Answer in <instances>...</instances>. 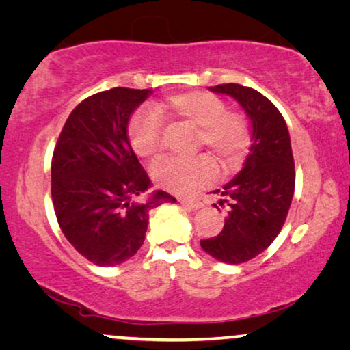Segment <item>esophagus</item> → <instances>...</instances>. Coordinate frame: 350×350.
<instances>
[{
	"mask_svg": "<svg viewBox=\"0 0 350 350\" xmlns=\"http://www.w3.org/2000/svg\"><path fill=\"white\" fill-rule=\"evenodd\" d=\"M178 202L181 204V205H185V207H189V208H193V210H199V208H202V202H200V200H194V199H185V198H181V199H178Z\"/></svg>",
	"mask_w": 350,
	"mask_h": 350,
	"instance_id": "1",
	"label": "esophagus"
}]
</instances>
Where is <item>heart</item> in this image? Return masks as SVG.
<instances>
[{"instance_id": "obj_1", "label": "heart", "mask_w": 350, "mask_h": 350, "mask_svg": "<svg viewBox=\"0 0 350 350\" xmlns=\"http://www.w3.org/2000/svg\"><path fill=\"white\" fill-rule=\"evenodd\" d=\"M161 116L194 129L196 150H207L224 172L241 162L250 142L248 121L242 113L229 111L223 98L212 92L191 90L170 95L152 109L138 111L129 122V142L143 159L156 157L164 146ZM151 175L172 193L193 194L212 183L215 167L205 156L191 159L167 157L152 164Z\"/></svg>"}]
</instances>
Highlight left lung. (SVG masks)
Wrapping results in <instances>:
<instances>
[{
    "label": "left lung",
    "mask_w": 350,
    "mask_h": 350,
    "mask_svg": "<svg viewBox=\"0 0 350 350\" xmlns=\"http://www.w3.org/2000/svg\"><path fill=\"white\" fill-rule=\"evenodd\" d=\"M210 90L236 98L253 132L241 174L217 191L223 196L218 204L228 205L223 231L200 241V247L215 260L241 265L265 252L284 226L295 193L293 152L285 119L269 98L234 83Z\"/></svg>",
    "instance_id": "left-lung-1"
}]
</instances>
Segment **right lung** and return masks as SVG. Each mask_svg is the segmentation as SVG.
Returning <instances> with one entry per match:
<instances>
[{"mask_svg": "<svg viewBox=\"0 0 350 350\" xmlns=\"http://www.w3.org/2000/svg\"><path fill=\"white\" fill-rule=\"evenodd\" d=\"M150 89L114 88L83 100L66 119L51 165V194L66 241L97 266H116L143 245L150 210L174 196L151 186L133 152L127 124Z\"/></svg>", "mask_w": 350, "mask_h": 350, "instance_id": "right-lung-1", "label": "right lung"}]
</instances>
